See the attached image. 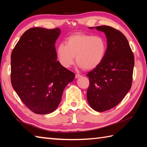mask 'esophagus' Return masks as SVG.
Here are the masks:
<instances>
[{
    "instance_id": "obj_1",
    "label": "esophagus",
    "mask_w": 147,
    "mask_h": 147,
    "mask_svg": "<svg viewBox=\"0 0 147 147\" xmlns=\"http://www.w3.org/2000/svg\"><path fill=\"white\" fill-rule=\"evenodd\" d=\"M81 76H82V75H81V74H76V75H75L76 78H80Z\"/></svg>"
}]
</instances>
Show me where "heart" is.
Listing matches in <instances>:
<instances>
[{"mask_svg": "<svg viewBox=\"0 0 147 147\" xmlns=\"http://www.w3.org/2000/svg\"><path fill=\"white\" fill-rule=\"evenodd\" d=\"M107 51V42L100 35L75 33L68 36L65 44L59 43L56 49L58 61L62 66L70 67L76 61L86 70L95 69L104 60Z\"/></svg>", "mask_w": 147, "mask_h": 147, "instance_id": "b5f03b06", "label": "heart"}]
</instances>
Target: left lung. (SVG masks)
<instances>
[{
	"instance_id": "obj_1",
	"label": "left lung",
	"mask_w": 147,
	"mask_h": 147,
	"mask_svg": "<svg viewBox=\"0 0 147 147\" xmlns=\"http://www.w3.org/2000/svg\"><path fill=\"white\" fill-rule=\"evenodd\" d=\"M96 28L105 34L107 47L101 64L86 74L90 81L86 97L93 110L104 112L119 104L130 90L135 58L120 31L109 26Z\"/></svg>"
}]
</instances>
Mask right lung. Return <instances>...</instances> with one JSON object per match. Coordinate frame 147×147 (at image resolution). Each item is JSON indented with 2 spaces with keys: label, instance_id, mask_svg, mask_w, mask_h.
<instances>
[{
  "label": "right lung",
  "instance_id": "obj_1",
  "mask_svg": "<svg viewBox=\"0 0 147 147\" xmlns=\"http://www.w3.org/2000/svg\"><path fill=\"white\" fill-rule=\"evenodd\" d=\"M60 33L59 28H32L21 36L11 53L12 86L35 114L54 112L65 87L75 76L57 61L55 43Z\"/></svg>",
  "mask_w": 147,
  "mask_h": 147
}]
</instances>
